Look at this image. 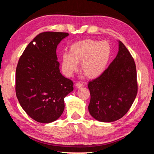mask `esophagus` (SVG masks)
<instances>
[{"mask_svg": "<svg viewBox=\"0 0 154 154\" xmlns=\"http://www.w3.org/2000/svg\"><path fill=\"white\" fill-rule=\"evenodd\" d=\"M75 86L77 87V88L79 89V88H81V87H83L84 85L83 83H81V82H79V81H78V82L75 83Z\"/></svg>", "mask_w": 154, "mask_h": 154, "instance_id": "esophagus-1", "label": "esophagus"}]
</instances>
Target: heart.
Returning a JSON list of instances; mask_svg holds the SVG:
<instances>
[{"label": "heart", "mask_w": 154, "mask_h": 154, "mask_svg": "<svg viewBox=\"0 0 154 154\" xmlns=\"http://www.w3.org/2000/svg\"><path fill=\"white\" fill-rule=\"evenodd\" d=\"M111 56V47L106 41L85 39L71 45L69 53L61 57L62 71L70 77L77 70L78 62L81 69L87 77L94 79L100 76L106 69Z\"/></svg>", "instance_id": "1"}]
</instances>
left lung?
Returning <instances> with one entry per match:
<instances>
[{
    "mask_svg": "<svg viewBox=\"0 0 154 154\" xmlns=\"http://www.w3.org/2000/svg\"><path fill=\"white\" fill-rule=\"evenodd\" d=\"M91 116L101 122H113L127 113L137 93V72L134 58L122 42L109 67L89 81Z\"/></svg>",
    "mask_w": 154,
    "mask_h": 154,
    "instance_id": "1",
    "label": "left lung"
}]
</instances>
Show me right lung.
I'll return each instance as SVG.
<instances>
[{"mask_svg":"<svg viewBox=\"0 0 154 154\" xmlns=\"http://www.w3.org/2000/svg\"><path fill=\"white\" fill-rule=\"evenodd\" d=\"M67 32L38 34L24 51L16 69L15 90L20 106L36 122H55L65 109L64 98L73 83L60 73L57 45Z\"/></svg>","mask_w":154,"mask_h":154,"instance_id":"1","label":"right lung"}]
</instances>
